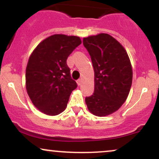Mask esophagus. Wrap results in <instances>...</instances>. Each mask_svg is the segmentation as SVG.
Masks as SVG:
<instances>
[{
	"instance_id": "esophagus-1",
	"label": "esophagus",
	"mask_w": 159,
	"mask_h": 159,
	"mask_svg": "<svg viewBox=\"0 0 159 159\" xmlns=\"http://www.w3.org/2000/svg\"><path fill=\"white\" fill-rule=\"evenodd\" d=\"M81 82H82V80L81 79H78V81H77V84H78V86H80L81 84Z\"/></svg>"
}]
</instances>
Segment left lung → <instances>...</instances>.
<instances>
[{
  "label": "left lung",
  "mask_w": 159,
  "mask_h": 159,
  "mask_svg": "<svg viewBox=\"0 0 159 159\" xmlns=\"http://www.w3.org/2000/svg\"><path fill=\"white\" fill-rule=\"evenodd\" d=\"M94 71V91L86 97L89 111L109 115L121 107L129 94L133 72L128 53L119 42L107 34L84 38Z\"/></svg>",
  "instance_id": "8db88e82"
}]
</instances>
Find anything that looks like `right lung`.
Masks as SVG:
<instances>
[{
  "mask_svg": "<svg viewBox=\"0 0 159 159\" xmlns=\"http://www.w3.org/2000/svg\"><path fill=\"white\" fill-rule=\"evenodd\" d=\"M81 44L78 37L54 34L40 43L30 56L26 89L32 103L43 113L58 115L67 107L70 94L78 86L70 75L67 59Z\"/></svg>",
  "mask_w": 159,
  "mask_h": 159,
  "instance_id": "1",
  "label": "right lung"
}]
</instances>
